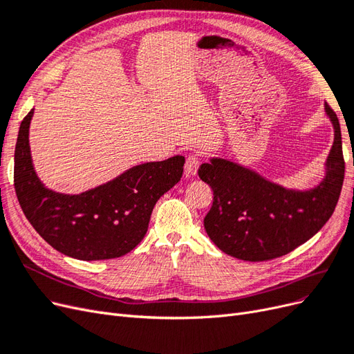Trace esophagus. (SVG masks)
<instances>
[{
  "mask_svg": "<svg viewBox=\"0 0 354 354\" xmlns=\"http://www.w3.org/2000/svg\"><path fill=\"white\" fill-rule=\"evenodd\" d=\"M200 166V160H198V156L197 154H189L185 160V174L188 176L191 175H196L197 170Z\"/></svg>",
  "mask_w": 354,
  "mask_h": 354,
  "instance_id": "34e87169",
  "label": "esophagus"
}]
</instances>
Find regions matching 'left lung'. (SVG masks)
Returning a JSON list of instances; mask_svg holds the SVG:
<instances>
[{
  "label": "left lung",
  "mask_w": 354,
  "mask_h": 354,
  "mask_svg": "<svg viewBox=\"0 0 354 354\" xmlns=\"http://www.w3.org/2000/svg\"><path fill=\"white\" fill-rule=\"evenodd\" d=\"M325 111L334 124V144L325 179L312 189H287L225 158L200 166V179L213 189L204 227L223 253L247 261L281 257L310 239L333 216L346 163L338 118L326 102Z\"/></svg>",
  "instance_id": "8db88e82"
}]
</instances>
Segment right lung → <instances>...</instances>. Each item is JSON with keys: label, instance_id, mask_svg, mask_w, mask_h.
<instances>
[{"label": "right lung", "instance_id": "right-lung-1", "mask_svg": "<svg viewBox=\"0 0 354 354\" xmlns=\"http://www.w3.org/2000/svg\"><path fill=\"white\" fill-rule=\"evenodd\" d=\"M33 109L21 120L15 150V189L35 231L57 252L79 260L116 259L147 234L157 200L184 172L185 157L133 166L104 185L77 196L45 188L29 148Z\"/></svg>", "mask_w": 354, "mask_h": 354}]
</instances>
